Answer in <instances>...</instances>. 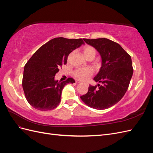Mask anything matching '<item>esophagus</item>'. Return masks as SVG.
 Segmentation results:
<instances>
[{
    "label": "esophagus",
    "mask_w": 153,
    "mask_h": 153,
    "mask_svg": "<svg viewBox=\"0 0 153 153\" xmlns=\"http://www.w3.org/2000/svg\"><path fill=\"white\" fill-rule=\"evenodd\" d=\"M78 83H80V82H78Z\"/></svg>",
    "instance_id": "esophagus-1"
}]
</instances>
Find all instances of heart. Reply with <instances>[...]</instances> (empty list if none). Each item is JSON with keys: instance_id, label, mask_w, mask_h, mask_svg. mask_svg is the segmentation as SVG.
Instances as JSON below:
<instances>
[{"instance_id": "obj_1", "label": "heart", "mask_w": 153, "mask_h": 153, "mask_svg": "<svg viewBox=\"0 0 153 153\" xmlns=\"http://www.w3.org/2000/svg\"><path fill=\"white\" fill-rule=\"evenodd\" d=\"M83 53L87 59L89 57L94 58L96 51L91 46H85L83 48ZM93 69L91 68H79L74 71L73 76L78 80L86 81L93 75Z\"/></svg>"}]
</instances>
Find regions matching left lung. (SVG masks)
<instances>
[{"instance_id":"left-lung-1","label":"left lung","mask_w":153,"mask_h":153,"mask_svg":"<svg viewBox=\"0 0 153 153\" xmlns=\"http://www.w3.org/2000/svg\"><path fill=\"white\" fill-rule=\"evenodd\" d=\"M101 57V67L94 78L97 85H89L88 92L80 96L89 107L105 110L115 105L128 90L133 69L131 56L119 44L106 38L84 39Z\"/></svg>"}]
</instances>
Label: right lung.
Here are the masks:
<instances>
[{
  "label": "right lung",
  "instance_id": "right-lung-1",
  "mask_svg": "<svg viewBox=\"0 0 153 153\" xmlns=\"http://www.w3.org/2000/svg\"><path fill=\"white\" fill-rule=\"evenodd\" d=\"M84 44L82 39L56 38L36 51L24 67L22 87L28 103L41 111L52 110L60 103L62 91L72 78L58 82L55 75L67 62L69 54Z\"/></svg>",
  "mask_w": 153,
  "mask_h": 153
}]
</instances>
